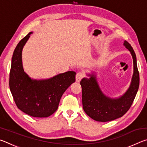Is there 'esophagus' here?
I'll use <instances>...</instances> for the list:
<instances>
[{
	"label": "esophagus",
	"instance_id": "34e87169",
	"mask_svg": "<svg viewBox=\"0 0 147 147\" xmlns=\"http://www.w3.org/2000/svg\"><path fill=\"white\" fill-rule=\"evenodd\" d=\"M84 77V74L82 73H81V72H79V73H77L76 75V81L79 82H80L81 80Z\"/></svg>",
	"mask_w": 147,
	"mask_h": 147
}]
</instances>
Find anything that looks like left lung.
I'll return each mask as SVG.
<instances>
[{
	"mask_svg": "<svg viewBox=\"0 0 147 147\" xmlns=\"http://www.w3.org/2000/svg\"><path fill=\"white\" fill-rule=\"evenodd\" d=\"M124 45L132 56L134 74L130 88L121 97L111 98L106 96L99 88L94 74H89V79L84 78L80 82L82 89V105L86 113L93 120L108 122L121 117L132 104L139 86V74L136 54L128 41Z\"/></svg>",
	"mask_w": 147,
	"mask_h": 147,
	"instance_id": "8db88e82",
	"label": "left lung"
}]
</instances>
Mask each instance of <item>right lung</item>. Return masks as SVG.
<instances>
[{
	"instance_id": "add662e5",
	"label": "right lung",
	"mask_w": 147,
	"mask_h": 147,
	"mask_svg": "<svg viewBox=\"0 0 147 147\" xmlns=\"http://www.w3.org/2000/svg\"><path fill=\"white\" fill-rule=\"evenodd\" d=\"M32 32L19 41L11 59L9 86L19 109L34 117H47L58 108L66 89L75 82L76 73L67 71L46 80L31 79L24 71L22 51Z\"/></svg>"
}]
</instances>
